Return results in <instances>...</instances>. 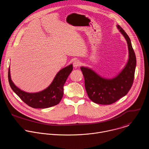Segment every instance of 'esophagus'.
<instances>
[{
    "instance_id": "1",
    "label": "esophagus",
    "mask_w": 149,
    "mask_h": 149,
    "mask_svg": "<svg viewBox=\"0 0 149 149\" xmlns=\"http://www.w3.org/2000/svg\"><path fill=\"white\" fill-rule=\"evenodd\" d=\"M80 65H81V63H80V61H79L78 60H75V61H74V63H73V66H74V67L75 68H78V67H79Z\"/></svg>"
}]
</instances>
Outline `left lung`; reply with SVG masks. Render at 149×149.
Returning a JSON list of instances; mask_svg holds the SVG:
<instances>
[{
    "label": "left lung",
    "mask_w": 149,
    "mask_h": 149,
    "mask_svg": "<svg viewBox=\"0 0 149 149\" xmlns=\"http://www.w3.org/2000/svg\"><path fill=\"white\" fill-rule=\"evenodd\" d=\"M120 32L125 38L128 46V61L121 72L112 79L105 78L88 67H81L85 86L90 100L97 104L109 105L125 96L133 83L136 58L128 35L119 26Z\"/></svg>",
    "instance_id": "8db88e82"
}]
</instances>
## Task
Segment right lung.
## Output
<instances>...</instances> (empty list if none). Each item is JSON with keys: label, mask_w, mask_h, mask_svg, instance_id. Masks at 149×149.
I'll use <instances>...</instances> for the list:
<instances>
[{"label": "right lung", "mask_w": 149, "mask_h": 149, "mask_svg": "<svg viewBox=\"0 0 149 149\" xmlns=\"http://www.w3.org/2000/svg\"><path fill=\"white\" fill-rule=\"evenodd\" d=\"M72 70V64L63 68L46 89L36 93L26 92L17 88L11 79L10 67L8 72L9 82L12 90L27 105L33 108H47L58 104L61 101L64 94V85Z\"/></svg>", "instance_id": "right-lung-1"}]
</instances>
